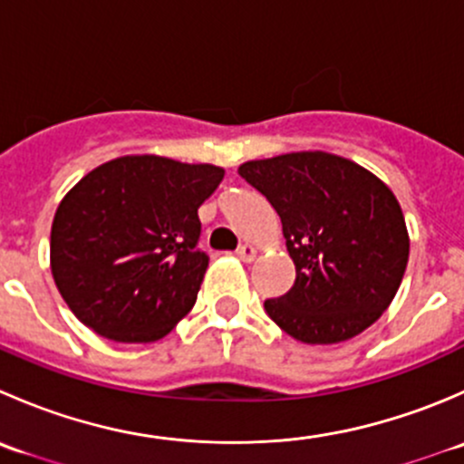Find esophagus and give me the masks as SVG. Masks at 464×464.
<instances>
[{
  "instance_id": "esophagus-1",
  "label": "esophagus",
  "mask_w": 464,
  "mask_h": 464,
  "mask_svg": "<svg viewBox=\"0 0 464 464\" xmlns=\"http://www.w3.org/2000/svg\"><path fill=\"white\" fill-rule=\"evenodd\" d=\"M237 258L242 262H251L256 258V249L251 245H240L237 246Z\"/></svg>"
}]
</instances>
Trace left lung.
Here are the masks:
<instances>
[{
	"label": "left lung",
	"mask_w": 464,
	"mask_h": 464,
	"mask_svg": "<svg viewBox=\"0 0 464 464\" xmlns=\"http://www.w3.org/2000/svg\"><path fill=\"white\" fill-rule=\"evenodd\" d=\"M237 175L274 206L296 266L292 289L265 301L269 319L312 345L371 327L395 298L409 262V233L391 188L327 152L246 161Z\"/></svg>",
	"instance_id": "obj_1"
}]
</instances>
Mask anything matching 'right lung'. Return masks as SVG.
Masks as SVG:
<instances>
[{
	"instance_id": "obj_1",
	"label": "right lung",
	"mask_w": 464,
	"mask_h": 464,
	"mask_svg": "<svg viewBox=\"0 0 464 464\" xmlns=\"http://www.w3.org/2000/svg\"><path fill=\"white\" fill-rule=\"evenodd\" d=\"M224 170L141 154L107 161L60 202L51 271L69 310L101 336L150 343L198 301L208 256L198 208Z\"/></svg>"
}]
</instances>
